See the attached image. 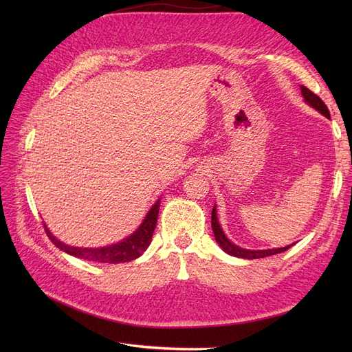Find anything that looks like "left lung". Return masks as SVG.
Masks as SVG:
<instances>
[{"instance_id":"left-lung-1","label":"left lung","mask_w":352,"mask_h":352,"mask_svg":"<svg viewBox=\"0 0 352 352\" xmlns=\"http://www.w3.org/2000/svg\"><path fill=\"white\" fill-rule=\"evenodd\" d=\"M301 94L304 97V101L310 105V107H313L314 110H317L318 113L327 117V119H330V113L326 107V104L320 98H318L316 94H313L305 87H301ZM211 228H212V232H214V238L219 243V247L226 254L233 255V257H238V258H245V260L264 258V257H269V255L279 254V252L286 251L287 248H291V245H287V247H283V248H273V250H245V248L238 247V245H235L230 239H228L225 232H223L220 223H219V219H217L216 206L212 207V212H211Z\"/></svg>"}]
</instances>
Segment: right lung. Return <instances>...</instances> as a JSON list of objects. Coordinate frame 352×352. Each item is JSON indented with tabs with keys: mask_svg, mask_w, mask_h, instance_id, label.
I'll use <instances>...</instances> for the list:
<instances>
[{
	"mask_svg": "<svg viewBox=\"0 0 352 352\" xmlns=\"http://www.w3.org/2000/svg\"><path fill=\"white\" fill-rule=\"evenodd\" d=\"M158 210H160V198L154 202V206L150 208V211L146 212L145 219L133 233H131L129 236H126L124 239L107 245V247H101V248H82V247H72V245L63 243L58 241L47 225H44L45 232L51 242L56 245L57 248H60L63 252H66L69 255H73V257H78L82 260H88V261H97V263H110V264H117V263H127L136 260L138 257L146 251V248L150 247L151 239H153V233L157 225V217H158Z\"/></svg>",
	"mask_w": 352,
	"mask_h": 352,
	"instance_id": "1",
	"label": "right lung"
}]
</instances>
